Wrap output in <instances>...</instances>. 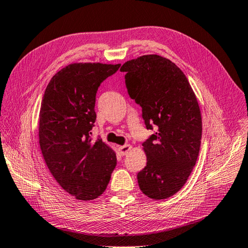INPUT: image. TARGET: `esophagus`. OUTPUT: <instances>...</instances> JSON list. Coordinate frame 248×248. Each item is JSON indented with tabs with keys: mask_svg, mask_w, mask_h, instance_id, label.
Listing matches in <instances>:
<instances>
[{
	"mask_svg": "<svg viewBox=\"0 0 248 248\" xmlns=\"http://www.w3.org/2000/svg\"><path fill=\"white\" fill-rule=\"evenodd\" d=\"M131 149H132V146H131V145H124V146L118 147V150L121 156H125V155H128Z\"/></svg>",
	"mask_w": 248,
	"mask_h": 248,
	"instance_id": "obj_1",
	"label": "esophagus"
}]
</instances>
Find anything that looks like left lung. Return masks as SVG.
<instances>
[{
  "label": "left lung",
  "mask_w": 248,
  "mask_h": 248,
  "mask_svg": "<svg viewBox=\"0 0 248 248\" xmlns=\"http://www.w3.org/2000/svg\"><path fill=\"white\" fill-rule=\"evenodd\" d=\"M131 99L142 108L146 128L156 132L143 149L147 163L138 174L140 189L155 200L175 195L185 185L200 152L202 118L187 77L169 59L145 55L120 67Z\"/></svg>",
  "instance_id": "obj_1"
}]
</instances>
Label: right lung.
<instances>
[{
	"instance_id": "obj_1",
	"label": "right lung",
	"mask_w": 248,
	"mask_h": 248,
	"mask_svg": "<svg viewBox=\"0 0 248 248\" xmlns=\"http://www.w3.org/2000/svg\"><path fill=\"white\" fill-rule=\"evenodd\" d=\"M120 64L71 63L52 76L44 93L38 140L47 168L57 183L77 200L99 198L117 164L116 153L90 138L96 119L95 94Z\"/></svg>"
}]
</instances>
